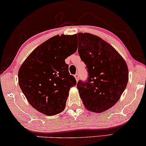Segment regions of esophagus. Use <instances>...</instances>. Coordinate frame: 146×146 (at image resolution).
Returning a JSON list of instances; mask_svg holds the SVG:
<instances>
[{
  "instance_id": "esophagus-1",
  "label": "esophagus",
  "mask_w": 146,
  "mask_h": 146,
  "mask_svg": "<svg viewBox=\"0 0 146 146\" xmlns=\"http://www.w3.org/2000/svg\"><path fill=\"white\" fill-rule=\"evenodd\" d=\"M74 77H75V78H76V81H78V77H79L78 74H76L74 75Z\"/></svg>"
}]
</instances>
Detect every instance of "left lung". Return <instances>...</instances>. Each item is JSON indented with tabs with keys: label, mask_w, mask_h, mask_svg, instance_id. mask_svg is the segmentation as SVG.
Here are the masks:
<instances>
[{
	"label": "left lung",
	"mask_w": 146,
	"mask_h": 146,
	"mask_svg": "<svg viewBox=\"0 0 146 146\" xmlns=\"http://www.w3.org/2000/svg\"><path fill=\"white\" fill-rule=\"evenodd\" d=\"M78 51L89 73L86 82L77 88L88 110L105 111L119 100L129 80V70L123 57L108 42L90 33H78Z\"/></svg>",
	"instance_id": "left-lung-1"
}]
</instances>
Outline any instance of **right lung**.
<instances>
[{"label": "right lung", "instance_id": "1", "mask_svg": "<svg viewBox=\"0 0 146 146\" xmlns=\"http://www.w3.org/2000/svg\"><path fill=\"white\" fill-rule=\"evenodd\" d=\"M75 35H57L28 55L18 72V82L28 102L47 116L65 109L70 89L76 84L65 59L76 51Z\"/></svg>", "mask_w": 146, "mask_h": 146}]
</instances>
